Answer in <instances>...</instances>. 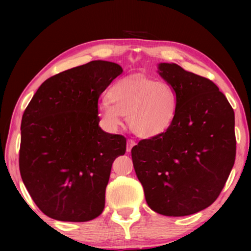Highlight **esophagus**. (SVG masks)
I'll use <instances>...</instances> for the list:
<instances>
[{
  "label": "esophagus",
  "instance_id": "1",
  "mask_svg": "<svg viewBox=\"0 0 251 251\" xmlns=\"http://www.w3.org/2000/svg\"><path fill=\"white\" fill-rule=\"evenodd\" d=\"M136 146V141L132 140V139H128L127 140V147H126V151L127 152H130L131 149Z\"/></svg>",
  "mask_w": 251,
  "mask_h": 251
}]
</instances>
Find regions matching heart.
Returning a JSON list of instances; mask_svg holds the SVG:
<instances>
[{"mask_svg":"<svg viewBox=\"0 0 251 251\" xmlns=\"http://www.w3.org/2000/svg\"><path fill=\"white\" fill-rule=\"evenodd\" d=\"M177 106L173 87L155 79L131 75L121 78L110 87L108 100L98 105V116L103 127L114 130L122 125L123 116L135 135L154 138L172 126Z\"/></svg>","mask_w":251,"mask_h":251,"instance_id":"b5f03b06","label":"heart"}]
</instances>
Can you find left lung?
Returning a JSON list of instances; mask_svg holds the SVG:
<instances>
[{
  "mask_svg": "<svg viewBox=\"0 0 251 251\" xmlns=\"http://www.w3.org/2000/svg\"><path fill=\"white\" fill-rule=\"evenodd\" d=\"M159 75L177 97L172 126L131 149L149 207L170 217L210 206L235 162V117L217 85L176 63H159Z\"/></svg>",
  "mask_w": 251,
  "mask_h": 251,
  "instance_id": "8db88e82",
  "label": "left lung"
}]
</instances>
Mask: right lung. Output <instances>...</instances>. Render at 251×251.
<instances>
[{
    "label": "right lung",
    "instance_id": "1",
    "mask_svg": "<svg viewBox=\"0 0 251 251\" xmlns=\"http://www.w3.org/2000/svg\"><path fill=\"white\" fill-rule=\"evenodd\" d=\"M123 72L95 60L47 78L21 120L19 169L41 211L52 219L85 222L103 211L114 159L126 138L99 126L98 100Z\"/></svg>",
    "mask_w": 251,
    "mask_h": 251
}]
</instances>
